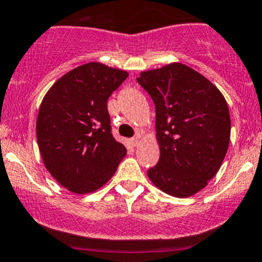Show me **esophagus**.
<instances>
[{"instance_id": "34e87169", "label": "esophagus", "mask_w": 262, "mask_h": 262, "mask_svg": "<svg viewBox=\"0 0 262 262\" xmlns=\"http://www.w3.org/2000/svg\"><path fill=\"white\" fill-rule=\"evenodd\" d=\"M130 143H132V144L134 145V147H138V145H139V143H140V140H139V137H134V138H132Z\"/></svg>"}]
</instances>
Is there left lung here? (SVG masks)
<instances>
[{
    "instance_id": "obj_1",
    "label": "left lung",
    "mask_w": 262,
    "mask_h": 262,
    "mask_svg": "<svg viewBox=\"0 0 262 262\" xmlns=\"http://www.w3.org/2000/svg\"><path fill=\"white\" fill-rule=\"evenodd\" d=\"M137 80L156 105L161 156L148 177L169 196H193L216 176L227 153V101L207 78L181 62L143 71Z\"/></svg>"
}]
</instances>
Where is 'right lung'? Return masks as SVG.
Here are the masks:
<instances>
[{"mask_svg":"<svg viewBox=\"0 0 262 262\" xmlns=\"http://www.w3.org/2000/svg\"><path fill=\"white\" fill-rule=\"evenodd\" d=\"M101 62L73 69L48 90L36 120L41 158L68 191L88 194L114 176L126 149L110 133L106 101L128 78Z\"/></svg>","mask_w":262,"mask_h":262,"instance_id":"1","label":"right lung"}]
</instances>
